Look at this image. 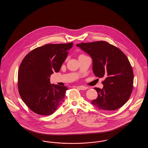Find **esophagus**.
Here are the masks:
<instances>
[{"instance_id":"1","label":"esophagus","mask_w":148,"mask_h":148,"mask_svg":"<svg viewBox=\"0 0 148 148\" xmlns=\"http://www.w3.org/2000/svg\"><path fill=\"white\" fill-rule=\"evenodd\" d=\"M77 88H78L79 89H80L82 90H86L87 89V87H85V86H77Z\"/></svg>"}]
</instances>
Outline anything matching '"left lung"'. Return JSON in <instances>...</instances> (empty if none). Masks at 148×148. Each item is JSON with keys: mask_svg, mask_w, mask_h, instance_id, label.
Listing matches in <instances>:
<instances>
[{"mask_svg": "<svg viewBox=\"0 0 148 148\" xmlns=\"http://www.w3.org/2000/svg\"><path fill=\"white\" fill-rule=\"evenodd\" d=\"M77 47L89 54L92 60V71L104 77L103 89L95 88L98 98L92 105L103 110H115L130 98L133 88L134 74L127 56L113 45L104 41L77 44Z\"/></svg>", "mask_w": 148, "mask_h": 148, "instance_id": "1", "label": "left lung"}]
</instances>
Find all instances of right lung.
Instances as JSON below:
<instances>
[{
	"label": "right lung",
	"instance_id": "add662e5",
	"mask_svg": "<svg viewBox=\"0 0 148 148\" xmlns=\"http://www.w3.org/2000/svg\"><path fill=\"white\" fill-rule=\"evenodd\" d=\"M73 45L46 44L33 50L23 60L18 71V90L33 112L50 115L63 102L68 88L50 84L49 77L59 71Z\"/></svg>",
	"mask_w": 148,
	"mask_h": 148
}]
</instances>
